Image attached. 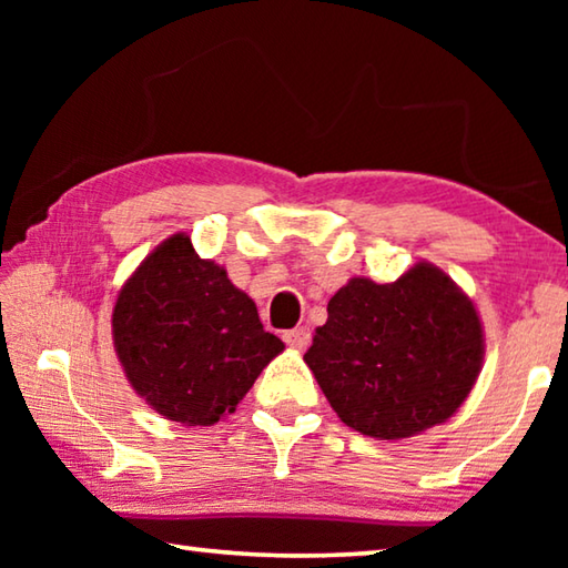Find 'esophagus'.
<instances>
[{
  "instance_id": "esophagus-1",
  "label": "esophagus",
  "mask_w": 568,
  "mask_h": 568,
  "mask_svg": "<svg viewBox=\"0 0 568 568\" xmlns=\"http://www.w3.org/2000/svg\"><path fill=\"white\" fill-rule=\"evenodd\" d=\"M283 338H285V343L291 345V348H295V351H305L307 345H311V328H293V331H285L283 333Z\"/></svg>"
}]
</instances>
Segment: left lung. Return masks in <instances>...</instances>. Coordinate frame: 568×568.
Masks as SVG:
<instances>
[{"instance_id":"left-lung-1","label":"left lung","mask_w":568,"mask_h":568,"mask_svg":"<svg viewBox=\"0 0 568 568\" xmlns=\"http://www.w3.org/2000/svg\"><path fill=\"white\" fill-rule=\"evenodd\" d=\"M303 358L345 426L398 440L448 420L468 398L484 328L470 297L418 263L396 283L351 277Z\"/></svg>"}]
</instances>
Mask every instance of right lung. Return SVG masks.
Instances as JSON below:
<instances>
[{"label": "right lung", "mask_w": 568, "mask_h": 568, "mask_svg": "<svg viewBox=\"0 0 568 568\" xmlns=\"http://www.w3.org/2000/svg\"><path fill=\"white\" fill-rule=\"evenodd\" d=\"M112 338L134 393L185 426L235 413L285 348L225 267L203 261L185 233L160 243L122 285Z\"/></svg>", "instance_id": "add662e5"}]
</instances>
